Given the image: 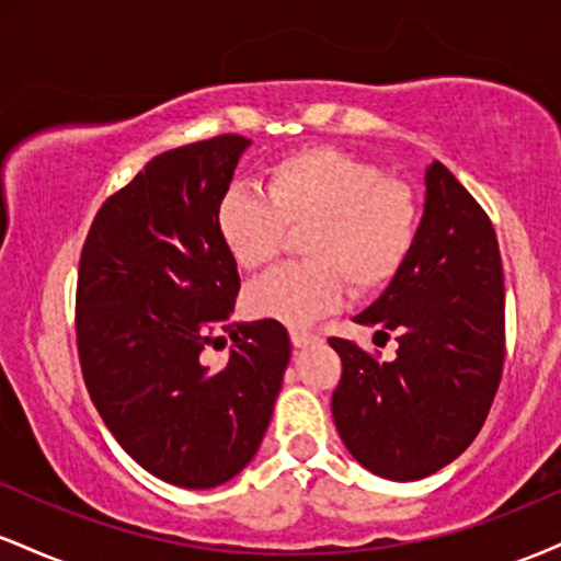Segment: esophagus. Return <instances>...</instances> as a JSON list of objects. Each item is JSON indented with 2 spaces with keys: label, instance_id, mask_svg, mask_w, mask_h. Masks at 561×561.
<instances>
[{
  "label": "esophagus",
  "instance_id": "esophagus-1",
  "mask_svg": "<svg viewBox=\"0 0 561 561\" xmlns=\"http://www.w3.org/2000/svg\"><path fill=\"white\" fill-rule=\"evenodd\" d=\"M289 340H293L295 347H308V345L317 343L319 334H317V332H308V330H298V327H293V330H289Z\"/></svg>",
  "mask_w": 561,
  "mask_h": 561
}]
</instances>
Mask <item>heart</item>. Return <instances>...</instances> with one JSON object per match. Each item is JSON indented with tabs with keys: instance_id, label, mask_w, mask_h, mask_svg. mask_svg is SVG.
Instances as JSON below:
<instances>
[{
	"instance_id": "b5f03b06",
	"label": "heart",
	"mask_w": 561,
	"mask_h": 561,
	"mask_svg": "<svg viewBox=\"0 0 561 561\" xmlns=\"http://www.w3.org/2000/svg\"><path fill=\"white\" fill-rule=\"evenodd\" d=\"M216 224L244 272L272 266L285 253L287 231H306V263L263 276L244 293L253 317L306 327L343 302V280L364 298L401 274L420 234V199L369 160L311 147L268 165L263 195L227 192Z\"/></svg>"
}]
</instances>
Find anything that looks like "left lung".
I'll list each match as a JSON object with an SVG mask.
<instances>
[{"label": "left lung", "mask_w": 561, "mask_h": 561, "mask_svg": "<svg viewBox=\"0 0 561 561\" xmlns=\"http://www.w3.org/2000/svg\"><path fill=\"white\" fill-rule=\"evenodd\" d=\"M420 234L401 274L356 317L396 358L330 337L332 416L358 465L388 480L437 472L480 433L504 369V266L491 218L443 163L424 173Z\"/></svg>", "instance_id": "obj_1"}]
</instances>
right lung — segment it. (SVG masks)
<instances>
[{
  "label": "right lung",
  "instance_id": "right-lung-1",
  "mask_svg": "<svg viewBox=\"0 0 561 561\" xmlns=\"http://www.w3.org/2000/svg\"><path fill=\"white\" fill-rule=\"evenodd\" d=\"M248 147L221 134L152 158L96 210L79 261L89 396L139 467L190 491L250 465L289 362L279 321L231 319L240 274L216 216ZM227 336L230 362L210 373L198 353Z\"/></svg>",
  "mask_w": 561,
  "mask_h": 561
}]
</instances>
